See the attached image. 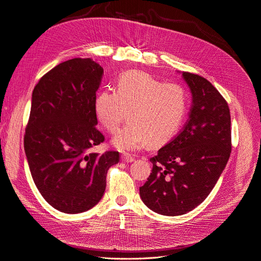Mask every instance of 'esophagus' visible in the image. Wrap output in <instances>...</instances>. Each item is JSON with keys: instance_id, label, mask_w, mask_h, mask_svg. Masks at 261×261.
I'll return each instance as SVG.
<instances>
[{"instance_id": "obj_1", "label": "esophagus", "mask_w": 261, "mask_h": 261, "mask_svg": "<svg viewBox=\"0 0 261 261\" xmlns=\"http://www.w3.org/2000/svg\"><path fill=\"white\" fill-rule=\"evenodd\" d=\"M121 159H122V162H124V163H132L134 161V158L131 155H128V154H123L121 156Z\"/></svg>"}]
</instances>
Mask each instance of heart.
<instances>
[{
  "instance_id": "1",
  "label": "heart",
  "mask_w": 261,
  "mask_h": 261,
  "mask_svg": "<svg viewBox=\"0 0 261 261\" xmlns=\"http://www.w3.org/2000/svg\"><path fill=\"white\" fill-rule=\"evenodd\" d=\"M188 100V92L179 83H163L146 72L130 70L120 75L116 91L99 92L94 112L111 133L118 131L128 112L130 121L113 144L120 150H137L149 142L159 144L171 139L187 115Z\"/></svg>"
}]
</instances>
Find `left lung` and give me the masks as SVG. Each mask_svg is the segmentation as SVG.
Segmentation results:
<instances>
[{
	"mask_svg": "<svg viewBox=\"0 0 261 261\" xmlns=\"http://www.w3.org/2000/svg\"><path fill=\"white\" fill-rule=\"evenodd\" d=\"M193 104L183 129L149 159L153 169L140 196L150 210L181 216L203 203L231 154V116L226 100L201 75L184 71Z\"/></svg>",
	"mask_w": 261,
	"mask_h": 261,
	"instance_id": "1",
	"label": "left lung"
}]
</instances>
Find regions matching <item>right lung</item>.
<instances>
[{
	"instance_id": "obj_1",
	"label": "right lung",
	"mask_w": 261,
	"mask_h": 261,
	"mask_svg": "<svg viewBox=\"0 0 261 261\" xmlns=\"http://www.w3.org/2000/svg\"><path fill=\"white\" fill-rule=\"evenodd\" d=\"M103 68L91 58H72L42 77L32 92L23 146L32 179L47 203L66 214L94 207L107 170L119 153H89L105 138L95 125L94 100Z\"/></svg>"
}]
</instances>
